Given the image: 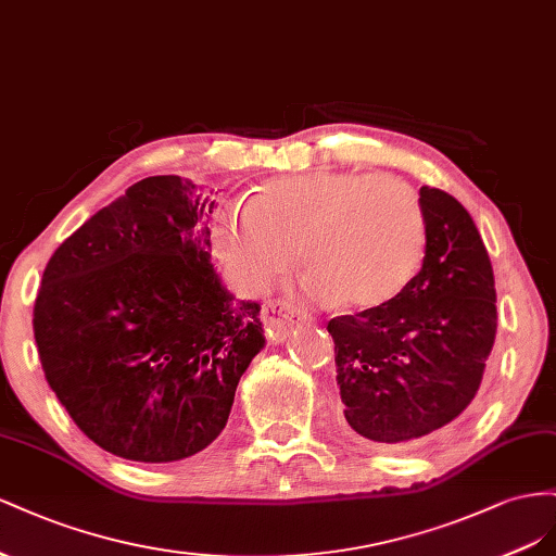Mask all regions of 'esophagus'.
Masks as SVG:
<instances>
[{"instance_id": "obj_1", "label": "esophagus", "mask_w": 556, "mask_h": 556, "mask_svg": "<svg viewBox=\"0 0 556 556\" xmlns=\"http://www.w3.org/2000/svg\"><path fill=\"white\" fill-rule=\"evenodd\" d=\"M261 316H263V324L267 326L269 340L275 342L287 340L289 330L298 321H307V314L295 309L291 303H287V300H269V303H265Z\"/></svg>"}]
</instances>
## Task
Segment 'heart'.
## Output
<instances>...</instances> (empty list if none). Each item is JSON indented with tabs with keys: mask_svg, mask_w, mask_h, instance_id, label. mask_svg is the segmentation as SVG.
Wrapping results in <instances>:
<instances>
[{
	"mask_svg": "<svg viewBox=\"0 0 556 556\" xmlns=\"http://www.w3.org/2000/svg\"><path fill=\"white\" fill-rule=\"evenodd\" d=\"M212 240L249 289L263 291L300 258L316 303L377 309L405 291L424 258L419 193L391 174L319 169L261 184L220 207Z\"/></svg>",
	"mask_w": 556,
	"mask_h": 556,
	"instance_id": "heart-1",
	"label": "heart"
}]
</instances>
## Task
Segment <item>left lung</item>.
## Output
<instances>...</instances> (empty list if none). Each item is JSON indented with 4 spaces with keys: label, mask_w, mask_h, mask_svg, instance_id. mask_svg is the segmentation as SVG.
I'll use <instances>...</instances> for the list:
<instances>
[{
    "label": "left lung",
    "mask_w": 556,
    "mask_h": 556,
    "mask_svg": "<svg viewBox=\"0 0 556 556\" xmlns=\"http://www.w3.org/2000/svg\"><path fill=\"white\" fill-rule=\"evenodd\" d=\"M421 269L391 303L328 321L344 419L379 445H412L480 389L496 338L494 269L472 216L421 186Z\"/></svg>",
    "instance_id": "1"
}]
</instances>
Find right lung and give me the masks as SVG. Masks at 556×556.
Masks as SVG:
<instances>
[{
    "label": "right lung",
    "mask_w": 556,
    "mask_h": 556,
    "mask_svg": "<svg viewBox=\"0 0 556 556\" xmlns=\"http://www.w3.org/2000/svg\"><path fill=\"white\" fill-rule=\"evenodd\" d=\"M207 188L132 184L58 247L35 303L41 368L74 424L121 458L169 464L224 431L265 346L261 305L212 263Z\"/></svg>",
    "instance_id": "1"
}]
</instances>
